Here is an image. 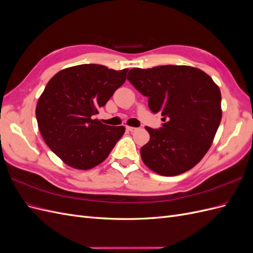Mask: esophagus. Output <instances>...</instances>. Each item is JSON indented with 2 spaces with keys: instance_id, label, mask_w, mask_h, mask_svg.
I'll return each mask as SVG.
<instances>
[{
  "instance_id": "1",
  "label": "esophagus",
  "mask_w": 253,
  "mask_h": 253,
  "mask_svg": "<svg viewBox=\"0 0 253 253\" xmlns=\"http://www.w3.org/2000/svg\"><path fill=\"white\" fill-rule=\"evenodd\" d=\"M126 129L128 132H131V133H133V132H136V131H138V127H134V126H126Z\"/></svg>"
}]
</instances>
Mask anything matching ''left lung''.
Listing matches in <instances>:
<instances>
[{
  "mask_svg": "<svg viewBox=\"0 0 253 253\" xmlns=\"http://www.w3.org/2000/svg\"><path fill=\"white\" fill-rule=\"evenodd\" d=\"M127 80L149 97L150 110L162 113L165 121L159 129L145 126L150 140L140 149L143 164L163 176L192 169L210 149L220 124L217 84L200 68L188 65L132 68Z\"/></svg>",
  "mask_w": 253,
  "mask_h": 253,
  "instance_id": "1",
  "label": "left lung"
}]
</instances>
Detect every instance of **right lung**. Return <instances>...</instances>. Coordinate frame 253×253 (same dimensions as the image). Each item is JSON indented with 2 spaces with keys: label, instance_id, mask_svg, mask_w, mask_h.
Instances as JSON below:
<instances>
[{
  "label": "right lung",
  "instance_id": "obj_1",
  "mask_svg": "<svg viewBox=\"0 0 253 253\" xmlns=\"http://www.w3.org/2000/svg\"><path fill=\"white\" fill-rule=\"evenodd\" d=\"M127 68L81 64L57 73L48 81L36 108L40 133L62 162L89 170L106 159L126 127L110 126L91 117L126 79Z\"/></svg>",
  "mask_w": 253,
  "mask_h": 253
}]
</instances>
